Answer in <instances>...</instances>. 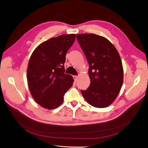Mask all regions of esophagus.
I'll use <instances>...</instances> for the list:
<instances>
[{"instance_id": "1", "label": "esophagus", "mask_w": 148, "mask_h": 148, "mask_svg": "<svg viewBox=\"0 0 148 148\" xmlns=\"http://www.w3.org/2000/svg\"><path fill=\"white\" fill-rule=\"evenodd\" d=\"M73 79H74V81L76 82L78 80V76H77V75H74V76H73Z\"/></svg>"}]
</instances>
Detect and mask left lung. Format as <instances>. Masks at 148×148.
Returning a JSON list of instances; mask_svg holds the SVG:
<instances>
[{
	"label": "left lung",
	"instance_id": "8db88e82",
	"mask_svg": "<svg viewBox=\"0 0 148 148\" xmlns=\"http://www.w3.org/2000/svg\"><path fill=\"white\" fill-rule=\"evenodd\" d=\"M89 64L91 83L81 93L89 105L105 108L116 99L123 82V69L117 50L107 38L95 34L77 35Z\"/></svg>",
	"mask_w": 148,
	"mask_h": 148
}]
</instances>
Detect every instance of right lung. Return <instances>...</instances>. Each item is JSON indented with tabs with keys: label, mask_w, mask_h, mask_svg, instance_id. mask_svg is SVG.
<instances>
[{
	"label": "right lung",
	"mask_w": 148,
	"mask_h": 148,
	"mask_svg": "<svg viewBox=\"0 0 148 148\" xmlns=\"http://www.w3.org/2000/svg\"><path fill=\"white\" fill-rule=\"evenodd\" d=\"M75 34H63L40 44L33 51L27 69L29 91L34 100L48 110L63 101L64 95L73 86L74 79L65 73L64 63Z\"/></svg>",
	"instance_id": "1"
}]
</instances>
